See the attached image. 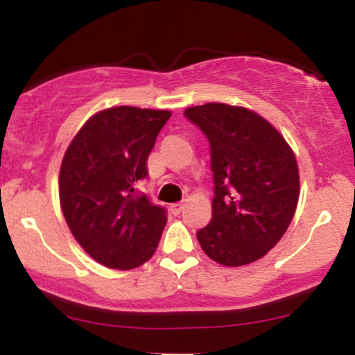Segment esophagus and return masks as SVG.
<instances>
[{
  "instance_id": "esophagus-1",
  "label": "esophagus",
  "mask_w": 355,
  "mask_h": 355,
  "mask_svg": "<svg viewBox=\"0 0 355 355\" xmlns=\"http://www.w3.org/2000/svg\"><path fill=\"white\" fill-rule=\"evenodd\" d=\"M183 207H185V205H183L182 202L180 203H172V205H170V211H172L173 215H178L183 210Z\"/></svg>"
}]
</instances>
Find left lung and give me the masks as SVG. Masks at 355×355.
Instances as JSON below:
<instances>
[{"label": "left lung", "mask_w": 355, "mask_h": 355, "mask_svg": "<svg viewBox=\"0 0 355 355\" xmlns=\"http://www.w3.org/2000/svg\"><path fill=\"white\" fill-rule=\"evenodd\" d=\"M210 144L211 220L197 232L207 255L227 267L262 259L299 202V168L284 137L252 110L207 103L185 110Z\"/></svg>", "instance_id": "left-lung-1"}]
</instances>
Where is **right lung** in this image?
I'll list each match as a JSON object with an SVG mask.
<instances>
[{"label":"right lung","instance_id":"obj_1","mask_svg":"<svg viewBox=\"0 0 355 355\" xmlns=\"http://www.w3.org/2000/svg\"><path fill=\"white\" fill-rule=\"evenodd\" d=\"M172 113L113 107L93 115L67 148L60 203L73 237L105 267L128 270L157 250L166 210L137 189Z\"/></svg>","mask_w":355,"mask_h":355}]
</instances>
